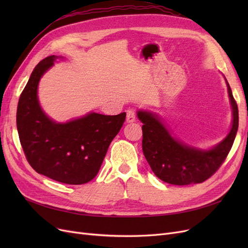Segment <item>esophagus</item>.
Listing matches in <instances>:
<instances>
[{"mask_svg": "<svg viewBox=\"0 0 248 248\" xmlns=\"http://www.w3.org/2000/svg\"><path fill=\"white\" fill-rule=\"evenodd\" d=\"M136 117H137L136 110L132 109V108L127 110V115H126V121L127 122H128V123L134 122V121H136Z\"/></svg>", "mask_w": 248, "mask_h": 248, "instance_id": "34e87169", "label": "esophagus"}]
</instances>
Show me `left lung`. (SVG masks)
Listing matches in <instances>:
<instances>
[{
  "mask_svg": "<svg viewBox=\"0 0 248 248\" xmlns=\"http://www.w3.org/2000/svg\"><path fill=\"white\" fill-rule=\"evenodd\" d=\"M227 85L232 109V128L226 139L208 151L186 146L172 138L152 112L138 111V117L144 124L141 127L142 152L154 174L162 181L172 185L202 183L214 175L226 160L239 124L237 103L228 81Z\"/></svg>",
  "mask_w": 248,
  "mask_h": 248,
  "instance_id": "left-lung-1",
  "label": "left lung"
}]
</instances>
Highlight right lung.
<instances>
[{"mask_svg": "<svg viewBox=\"0 0 248 248\" xmlns=\"http://www.w3.org/2000/svg\"><path fill=\"white\" fill-rule=\"evenodd\" d=\"M56 59L57 56H49L39 62L20 94L16 111L18 137L28 162L38 174L65 184H85L98 174L126 112L116 116L91 112L63 124L50 120L39 106L37 88Z\"/></svg>", "mask_w": 248, "mask_h": 248, "instance_id": "right-lung-1", "label": "right lung"}]
</instances>
